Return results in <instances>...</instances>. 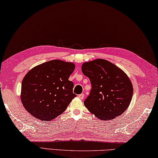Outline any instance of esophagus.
<instances>
[{
	"mask_svg": "<svg viewBox=\"0 0 158 158\" xmlns=\"http://www.w3.org/2000/svg\"><path fill=\"white\" fill-rule=\"evenodd\" d=\"M78 97H79L80 99H84V94H79Z\"/></svg>",
	"mask_w": 158,
	"mask_h": 158,
	"instance_id": "1",
	"label": "esophagus"
}]
</instances>
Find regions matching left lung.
Wrapping results in <instances>:
<instances>
[{
	"label": "left lung",
	"instance_id": "obj_1",
	"mask_svg": "<svg viewBox=\"0 0 158 158\" xmlns=\"http://www.w3.org/2000/svg\"><path fill=\"white\" fill-rule=\"evenodd\" d=\"M81 70L91 83L90 94L84 101L89 111L99 119L110 120L127 110L133 88L131 80L120 68L99 59L83 64Z\"/></svg>",
	"mask_w": 158,
	"mask_h": 158
}]
</instances>
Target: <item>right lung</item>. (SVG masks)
Listing matches in <instances>:
<instances>
[{
	"instance_id": "1",
	"label": "right lung",
	"mask_w": 158,
	"mask_h": 158,
	"mask_svg": "<svg viewBox=\"0 0 158 158\" xmlns=\"http://www.w3.org/2000/svg\"><path fill=\"white\" fill-rule=\"evenodd\" d=\"M74 68L73 63L52 60L28 72L21 85V102L28 113L44 122L64 113L77 97L68 80Z\"/></svg>"
}]
</instances>
